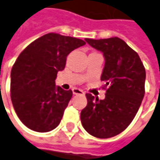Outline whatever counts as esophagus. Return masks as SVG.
Listing matches in <instances>:
<instances>
[{
    "mask_svg": "<svg viewBox=\"0 0 160 160\" xmlns=\"http://www.w3.org/2000/svg\"><path fill=\"white\" fill-rule=\"evenodd\" d=\"M72 92H73V94H84V92L80 89H78V88L72 89Z\"/></svg>",
    "mask_w": 160,
    "mask_h": 160,
    "instance_id": "obj_1",
    "label": "esophagus"
}]
</instances>
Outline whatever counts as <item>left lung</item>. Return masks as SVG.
I'll return each instance as SVG.
<instances>
[{"label": "left lung", "mask_w": 160, "mask_h": 160, "mask_svg": "<svg viewBox=\"0 0 160 160\" xmlns=\"http://www.w3.org/2000/svg\"><path fill=\"white\" fill-rule=\"evenodd\" d=\"M103 52L105 67L101 80L108 86L104 100L86 93L87 106L80 112L83 128L97 138H110L132 121L144 95L145 69L138 53L118 37L85 39Z\"/></svg>", "instance_id": "obj_1"}]
</instances>
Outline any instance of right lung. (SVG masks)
Returning a JSON list of instances; mask_svg holds the SVG:
<instances>
[{
	"label": "right lung",
	"instance_id": "obj_1",
	"mask_svg": "<svg viewBox=\"0 0 160 160\" xmlns=\"http://www.w3.org/2000/svg\"><path fill=\"white\" fill-rule=\"evenodd\" d=\"M85 42L48 33L31 42L17 57L11 71V100L17 117L28 129L47 132L55 129L72 97V91L55 86L67 56Z\"/></svg>",
	"mask_w": 160,
	"mask_h": 160
}]
</instances>
